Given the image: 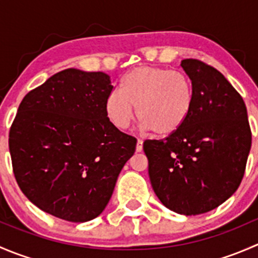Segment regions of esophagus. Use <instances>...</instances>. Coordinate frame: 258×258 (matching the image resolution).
<instances>
[{"instance_id":"1","label":"esophagus","mask_w":258,"mask_h":258,"mask_svg":"<svg viewBox=\"0 0 258 258\" xmlns=\"http://www.w3.org/2000/svg\"><path fill=\"white\" fill-rule=\"evenodd\" d=\"M142 144H144V142H142V140H137V145H136V152H141L142 151V148H144V146H142Z\"/></svg>"}]
</instances>
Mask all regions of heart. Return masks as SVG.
I'll return each instance as SVG.
<instances>
[{
	"instance_id": "b5f03b06",
	"label": "heart",
	"mask_w": 258,
	"mask_h": 258,
	"mask_svg": "<svg viewBox=\"0 0 258 258\" xmlns=\"http://www.w3.org/2000/svg\"><path fill=\"white\" fill-rule=\"evenodd\" d=\"M194 105V88L186 75L158 67L142 66L130 72L106 100V113L116 128L124 130L135 117L142 128L166 137L177 132Z\"/></svg>"
}]
</instances>
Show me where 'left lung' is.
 <instances>
[{"label":"left lung","mask_w":258,"mask_h":258,"mask_svg":"<svg viewBox=\"0 0 258 258\" xmlns=\"http://www.w3.org/2000/svg\"><path fill=\"white\" fill-rule=\"evenodd\" d=\"M194 88L188 118L175 134L146 140L156 196L179 215H201L240 186L252 134L241 95L220 71L195 58L181 62Z\"/></svg>","instance_id":"left-lung-1"}]
</instances>
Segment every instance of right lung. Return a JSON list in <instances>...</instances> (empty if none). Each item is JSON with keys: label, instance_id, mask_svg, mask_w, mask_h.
I'll use <instances>...</instances> for the list:
<instances>
[{"label": "right lung", "instance_id": "right-lung-1", "mask_svg": "<svg viewBox=\"0 0 258 258\" xmlns=\"http://www.w3.org/2000/svg\"><path fill=\"white\" fill-rule=\"evenodd\" d=\"M112 90L107 74L67 69L23 97L9 147L18 186L40 210L86 222L107 206L137 142L108 119Z\"/></svg>", "mask_w": 258, "mask_h": 258}]
</instances>
